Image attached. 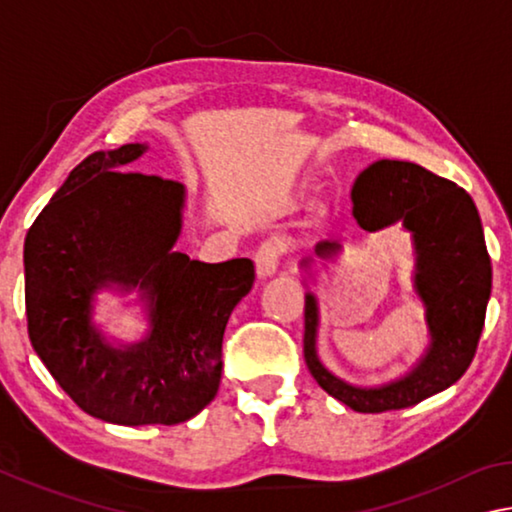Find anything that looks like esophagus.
I'll return each mask as SVG.
<instances>
[{
	"label": "esophagus",
	"mask_w": 512,
	"mask_h": 512,
	"mask_svg": "<svg viewBox=\"0 0 512 512\" xmlns=\"http://www.w3.org/2000/svg\"><path fill=\"white\" fill-rule=\"evenodd\" d=\"M284 250H287V244H284L282 237L266 239L264 244L257 248V253H255L257 275H259V277H271V275H275L277 264H280V257H282Z\"/></svg>",
	"instance_id": "1"
}]
</instances>
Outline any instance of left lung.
I'll return each instance as SVG.
<instances>
[{"label":"left lung","mask_w":512,"mask_h":512,"mask_svg":"<svg viewBox=\"0 0 512 512\" xmlns=\"http://www.w3.org/2000/svg\"><path fill=\"white\" fill-rule=\"evenodd\" d=\"M354 219L377 232L402 223L411 232L413 289L424 305L429 348L404 377L375 388L348 384L318 359V300L305 296V361L318 386L359 413L397 411L445 391L470 368L492 289V266L476 205L465 189L404 160H377L352 187ZM323 262L341 253L339 241H320ZM311 257L302 259V268Z\"/></svg>","instance_id":"8db88e82"}]
</instances>
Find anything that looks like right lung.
I'll list each match as a JSON object with an SVG mask.
<instances>
[{"label":"right lung","instance_id":"add662e5","mask_svg":"<svg viewBox=\"0 0 512 512\" xmlns=\"http://www.w3.org/2000/svg\"><path fill=\"white\" fill-rule=\"evenodd\" d=\"M146 149L88 155L24 241L33 350L85 413L124 427L185 422L214 400L225 325L255 282L246 257L205 264L173 250L185 187L121 171ZM101 288L141 291L152 325L142 342L112 346L91 323Z\"/></svg>","mask_w":512,"mask_h":512}]
</instances>
